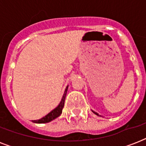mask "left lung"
I'll list each match as a JSON object with an SVG mask.
<instances>
[{
	"label": "left lung",
	"mask_w": 146,
	"mask_h": 146,
	"mask_svg": "<svg viewBox=\"0 0 146 146\" xmlns=\"http://www.w3.org/2000/svg\"><path fill=\"white\" fill-rule=\"evenodd\" d=\"M92 112H93V113H96V115H98V113H96V112H95V111H92Z\"/></svg>",
	"instance_id": "1"
}]
</instances>
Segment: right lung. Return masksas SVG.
<instances>
[{
	"instance_id": "add662e5",
	"label": "right lung",
	"mask_w": 146,
	"mask_h": 146,
	"mask_svg": "<svg viewBox=\"0 0 146 146\" xmlns=\"http://www.w3.org/2000/svg\"><path fill=\"white\" fill-rule=\"evenodd\" d=\"M67 89H68V86L66 87V89H65V92H64V96L62 98V100L60 103L59 104V105L55 109H54L52 111H50V113H48L46 116H44V117H42V119L37 120H33L34 123H48L51 120H53L55 118H57V117H59L62 113V110L64 108V102H65V98H66V92H67Z\"/></svg>"
}]
</instances>
